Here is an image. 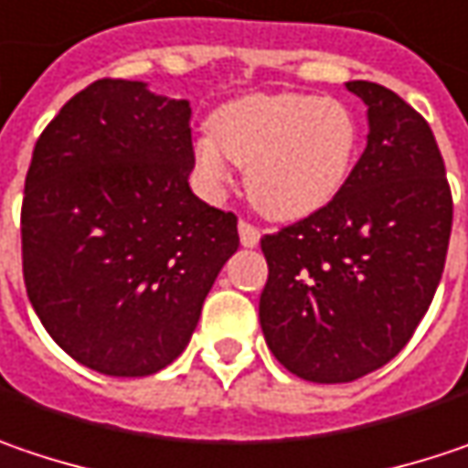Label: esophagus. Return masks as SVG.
Instances as JSON below:
<instances>
[{"label": "esophagus", "mask_w": 468, "mask_h": 468, "mask_svg": "<svg viewBox=\"0 0 468 468\" xmlns=\"http://www.w3.org/2000/svg\"><path fill=\"white\" fill-rule=\"evenodd\" d=\"M238 235H240V246H246V249H254L260 243V230L254 225H249V222L238 225Z\"/></svg>", "instance_id": "34e87169"}]
</instances>
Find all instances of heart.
Wrapping results in <instances>:
<instances>
[{
  "mask_svg": "<svg viewBox=\"0 0 468 468\" xmlns=\"http://www.w3.org/2000/svg\"><path fill=\"white\" fill-rule=\"evenodd\" d=\"M357 145V119L342 100L275 92L219 105L193 158L208 193L230 185V158L246 169V193L264 217L299 222L342 193Z\"/></svg>",
  "mask_w": 468,
  "mask_h": 468,
  "instance_id": "heart-1",
  "label": "heart"
}]
</instances>
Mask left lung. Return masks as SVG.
<instances>
[{"label": "left lung", "instance_id": "obj_1", "mask_svg": "<svg viewBox=\"0 0 468 468\" xmlns=\"http://www.w3.org/2000/svg\"><path fill=\"white\" fill-rule=\"evenodd\" d=\"M368 108V145L342 193L264 235V342L293 376L346 384L387 366L440 286L453 198L437 140L392 90L346 81Z\"/></svg>", "mask_w": 468, "mask_h": 468}]
</instances>
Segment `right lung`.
Returning <instances> with one entry per match:
<instances>
[{
  "mask_svg": "<svg viewBox=\"0 0 468 468\" xmlns=\"http://www.w3.org/2000/svg\"><path fill=\"white\" fill-rule=\"evenodd\" d=\"M190 102L100 79L47 124L20 235L28 299L73 360L151 376L187 346L238 251V219L190 190Z\"/></svg>",
  "mask_w": 468,
  "mask_h": 468,
  "instance_id": "obj_1",
  "label": "right lung"
}]
</instances>
